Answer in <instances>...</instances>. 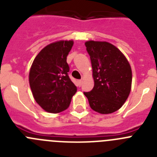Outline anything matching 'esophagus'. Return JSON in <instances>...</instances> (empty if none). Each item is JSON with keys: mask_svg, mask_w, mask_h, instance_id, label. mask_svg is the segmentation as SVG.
<instances>
[{"mask_svg": "<svg viewBox=\"0 0 157 157\" xmlns=\"http://www.w3.org/2000/svg\"><path fill=\"white\" fill-rule=\"evenodd\" d=\"M82 83V80H78V86H81Z\"/></svg>", "mask_w": 157, "mask_h": 157, "instance_id": "34e87169", "label": "esophagus"}]
</instances>
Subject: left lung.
I'll return each mask as SVG.
<instances>
[{"mask_svg":"<svg viewBox=\"0 0 157 157\" xmlns=\"http://www.w3.org/2000/svg\"><path fill=\"white\" fill-rule=\"evenodd\" d=\"M90 56L94 86L84 92L91 109L109 114L123 106L131 89L132 71L130 63L119 48L106 41L85 43Z\"/></svg>","mask_w":157,"mask_h":157,"instance_id":"left-lung-1","label":"left lung"}]
</instances>
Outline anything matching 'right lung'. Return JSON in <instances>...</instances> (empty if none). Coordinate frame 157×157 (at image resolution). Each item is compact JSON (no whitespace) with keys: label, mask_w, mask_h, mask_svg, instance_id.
I'll return each instance as SVG.
<instances>
[{"label":"right lung","mask_w":157,"mask_h":157,"mask_svg":"<svg viewBox=\"0 0 157 157\" xmlns=\"http://www.w3.org/2000/svg\"><path fill=\"white\" fill-rule=\"evenodd\" d=\"M73 41L51 43L37 54L30 67L29 82L34 99L45 111L58 113L69 107L77 87L70 79L67 56Z\"/></svg>","instance_id":"obj_1"}]
</instances>
